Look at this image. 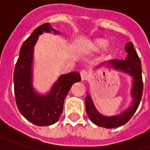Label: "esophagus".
Returning <instances> with one entry per match:
<instances>
[{"label": "esophagus", "mask_w": 150, "mask_h": 150, "mask_svg": "<svg viewBox=\"0 0 150 150\" xmlns=\"http://www.w3.org/2000/svg\"><path fill=\"white\" fill-rule=\"evenodd\" d=\"M80 76H81V79H82V80H85V79L88 78V76H89V74H88V71L84 69L81 70Z\"/></svg>", "instance_id": "34e87169"}]
</instances>
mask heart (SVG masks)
<instances>
[{"label":"heart","mask_w":150,"mask_h":150,"mask_svg":"<svg viewBox=\"0 0 150 150\" xmlns=\"http://www.w3.org/2000/svg\"><path fill=\"white\" fill-rule=\"evenodd\" d=\"M108 45V42L105 39H96L91 42V48L95 51H100Z\"/></svg>","instance_id":"obj_1"}]
</instances>
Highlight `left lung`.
<instances>
[{"instance_id":"8db88e82","label":"left lung","mask_w":150,"mask_h":150,"mask_svg":"<svg viewBox=\"0 0 150 150\" xmlns=\"http://www.w3.org/2000/svg\"><path fill=\"white\" fill-rule=\"evenodd\" d=\"M125 49L128 53L125 59H111L108 62H107V64L110 67L118 71H122L133 78L132 89L131 92L132 97L133 98L132 105L119 115L108 117L101 114L96 110L91 97L89 96V94H87L85 97L86 112L91 121L100 127L111 129L115 127H120L127 123L137 111L142 99L144 83L142 78L141 60L139 59L136 50L134 49L133 43L132 42L126 43Z\"/></svg>"}]
</instances>
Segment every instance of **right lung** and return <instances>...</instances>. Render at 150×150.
<instances>
[{
	"label": "right lung",
	"instance_id": "obj_1",
	"mask_svg": "<svg viewBox=\"0 0 150 150\" xmlns=\"http://www.w3.org/2000/svg\"><path fill=\"white\" fill-rule=\"evenodd\" d=\"M44 31L59 33L48 23L35 29L21 46L13 74L14 95L18 111L27 120L38 126L50 125L58 121L63 111L65 98L71 85L81 80L80 74L72 71L61 75L50 92L45 96L34 91L32 86L33 47L39 35Z\"/></svg>",
	"mask_w": 150,
	"mask_h": 150
}]
</instances>
